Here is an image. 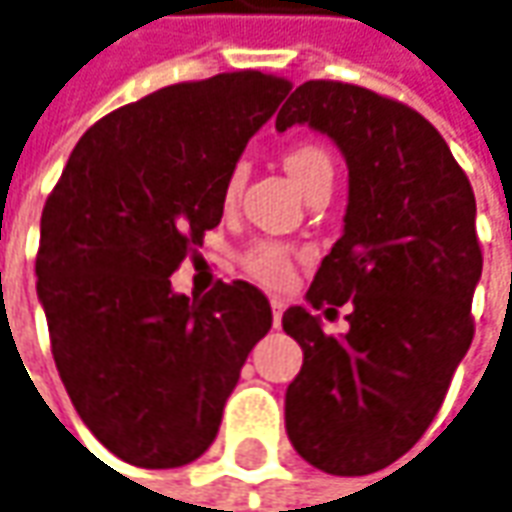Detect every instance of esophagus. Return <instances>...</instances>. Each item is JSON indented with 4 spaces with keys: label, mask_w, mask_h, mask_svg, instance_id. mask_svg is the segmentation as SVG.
<instances>
[{
    "label": "esophagus",
    "mask_w": 512,
    "mask_h": 512,
    "mask_svg": "<svg viewBox=\"0 0 512 512\" xmlns=\"http://www.w3.org/2000/svg\"><path fill=\"white\" fill-rule=\"evenodd\" d=\"M270 307H273V324L279 327L281 315H284V310H287V304H284L281 298H273V301H270Z\"/></svg>",
    "instance_id": "1"
}]
</instances>
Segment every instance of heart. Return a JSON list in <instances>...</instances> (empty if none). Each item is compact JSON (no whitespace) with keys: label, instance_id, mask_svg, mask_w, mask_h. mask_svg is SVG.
<instances>
[{"label":"heart","instance_id":"heart-1","mask_svg":"<svg viewBox=\"0 0 512 512\" xmlns=\"http://www.w3.org/2000/svg\"><path fill=\"white\" fill-rule=\"evenodd\" d=\"M284 166L290 171V177L301 185L304 194H312L315 188L321 185H332L335 177V163H332V154L318 146V143H296L290 146L284 154ZM245 174H248V163L239 160L231 168V177L225 185V194L233 197L242 183H245ZM242 262L248 267L250 276H256L270 287H284L287 281L293 279V253L290 248H284L279 242H256L245 250Z\"/></svg>","mask_w":512,"mask_h":512}]
</instances>
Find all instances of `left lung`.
Listing matches in <instances>:
<instances>
[{"mask_svg":"<svg viewBox=\"0 0 512 512\" xmlns=\"http://www.w3.org/2000/svg\"><path fill=\"white\" fill-rule=\"evenodd\" d=\"M293 123L332 137L349 168L344 236L307 301L327 312L352 301V312L344 338L307 307L284 312L304 349L284 400L287 437L318 471L366 476L423 437L473 341L476 200L440 132L372 89L307 81L276 115L279 132Z\"/></svg>","mask_w":512,"mask_h":512,"instance_id":"8db88e82","label":"left lung"}]
</instances>
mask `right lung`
Listing matches in <instances>:
<instances>
[{
    "mask_svg": "<svg viewBox=\"0 0 512 512\" xmlns=\"http://www.w3.org/2000/svg\"><path fill=\"white\" fill-rule=\"evenodd\" d=\"M290 89L259 70L157 89L89 126L44 202L36 290L56 369L78 417L129 465L205 454L273 324L248 281L188 298L168 276L219 225L231 168Z\"/></svg>",
    "mask_w": 512,
    "mask_h": 512,
    "instance_id": "add662e5",
    "label": "right lung"
}]
</instances>
